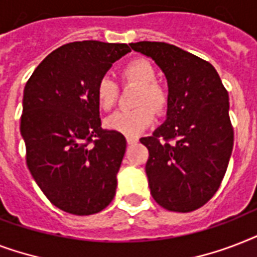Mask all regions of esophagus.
<instances>
[{
  "label": "esophagus",
  "instance_id": "34e87169",
  "mask_svg": "<svg viewBox=\"0 0 257 257\" xmlns=\"http://www.w3.org/2000/svg\"><path fill=\"white\" fill-rule=\"evenodd\" d=\"M137 141H139V139H137V137H133V136H128V137H126V143H128L129 145L136 144Z\"/></svg>",
  "mask_w": 257,
  "mask_h": 257
}]
</instances>
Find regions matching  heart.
Wrapping results in <instances>:
<instances>
[{
    "mask_svg": "<svg viewBox=\"0 0 257 257\" xmlns=\"http://www.w3.org/2000/svg\"><path fill=\"white\" fill-rule=\"evenodd\" d=\"M122 84L140 86L136 105L132 110H118L105 120L106 128L125 136H137L148 128L155 120V110L163 113L169 104L168 90L156 81L157 72L153 64L145 58H135L126 62L121 69ZM94 96L98 108L110 110L118 98V85L108 76L97 81Z\"/></svg>",
    "mask_w": 257,
    "mask_h": 257,
    "instance_id": "1",
    "label": "heart"
}]
</instances>
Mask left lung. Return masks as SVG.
<instances>
[{
	"label": "left lung",
	"mask_w": 257,
	"mask_h": 257,
	"mask_svg": "<svg viewBox=\"0 0 257 257\" xmlns=\"http://www.w3.org/2000/svg\"><path fill=\"white\" fill-rule=\"evenodd\" d=\"M155 60L168 80L167 120L152 136L145 165L151 195L173 212H192L208 203L227 171L233 126L229 97L208 61L165 42L131 44Z\"/></svg>",
	"instance_id": "obj_1"
}]
</instances>
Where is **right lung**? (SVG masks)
<instances>
[{
	"mask_svg": "<svg viewBox=\"0 0 257 257\" xmlns=\"http://www.w3.org/2000/svg\"><path fill=\"white\" fill-rule=\"evenodd\" d=\"M128 52L126 44H65L46 56L26 82L20 126L26 165L61 211L98 213L116 195L126 140L101 128L94 89Z\"/></svg>",
	"mask_w": 257,
	"mask_h": 257,
	"instance_id": "add662e5",
	"label": "right lung"
}]
</instances>
